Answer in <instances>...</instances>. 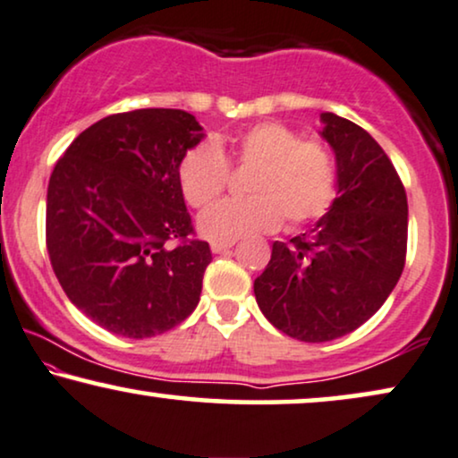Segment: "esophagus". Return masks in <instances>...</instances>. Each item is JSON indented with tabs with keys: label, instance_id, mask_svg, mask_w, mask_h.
I'll return each mask as SVG.
<instances>
[{
	"label": "esophagus",
	"instance_id": "obj_1",
	"mask_svg": "<svg viewBox=\"0 0 458 458\" xmlns=\"http://www.w3.org/2000/svg\"><path fill=\"white\" fill-rule=\"evenodd\" d=\"M234 242H211V251L213 253H224L228 249H233Z\"/></svg>",
	"mask_w": 458,
	"mask_h": 458
}]
</instances>
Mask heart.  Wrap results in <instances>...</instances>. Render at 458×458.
<instances>
[{
    "label": "heart",
    "mask_w": 458,
    "mask_h": 458,
    "mask_svg": "<svg viewBox=\"0 0 458 458\" xmlns=\"http://www.w3.org/2000/svg\"><path fill=\"white\" fill-rule=\"evenodd\" d=\"M230 162L253 167L245 182V199H225L199 219V230L213 242H234L276 230L283 219L291 228L325 216L337 197L339 169L333 150L320 140L278 121H261L241 131L228 152L203 142L180 163V188L191 207H207L225 191Z\"/></svg>",
    "instance_id": "b5f03b06"
}]
</instances>
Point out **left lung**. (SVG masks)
<instances>
[{
  "label": "left lung",
  "instance_id": "8db88e82",
  "mask_svg": "<svg viewBox=\"0 0 458 458\" xmlns=\"http://www.w3.org/2000/svg\"><path fill=\"white\" fill-rule=\"evenodd\" d=\"M339 197L312 230L276 241L253 291L278 331L306 344L344 337L394 291L406 261L408 203L394 163L369 131L322 113Z\"/></svg>",
  "mask_w": 458,
  "mask_h": 458
}]
</instances>
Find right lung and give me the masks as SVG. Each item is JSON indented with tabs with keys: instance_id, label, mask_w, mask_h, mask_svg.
Masks as SVG:
<instances>
[{
	"instance_id": "obj_1",
	"label": "right lung",
	"mask_w": 458,
	"mask_h": 458,
	"mask_svg": "<svg viewBox=\"0 0 458 458\" xmlns=\"http://www.w3.org/2000/svg\"><path fill=\"white\" fill-rule=\"evenodd\" d=\"M178 108H140L79 133L47 184L46 247L66 297L114 335L155 337L197 308L209 242L199 241L180 163L203 138Z\"/></svg>"
}]
</instances>
